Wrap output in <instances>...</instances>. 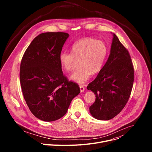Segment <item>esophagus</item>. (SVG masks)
Instances as JSON below:
<instances>
[{
	"label": "esophagus",
	"mask_w": 152,
	"mask_h": 152,
	"mask_svg": "<svg viewBox=\"0 0 152 152\" xmlns=\"http://www.w3.org/2000/svg\"><path fill=\"white\" fill-rule=\"evenodd\" d=\"M79 87H80V92H83L84 90H85L84 86L83 85H80Z\"/></svg>",
	"instance_id": "34e87169"
}]
</instances>
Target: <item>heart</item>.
<instances>
[{
    "instance_id": "1",
    "label": "heart",
    "mask_w": 152,
    "mask_h": 152,
    "mask_svg": "<svg viewBox=\"0 0 152 152\" xmlns=\"http://www.w3.org/2000/svg\"><path fill=\"white\" fill-rule=\"evenodd\" d=\"M108 53L106 43L99 39L85 37L76 41L72 47V53L61 52L59 56L62 69L66 72L73 71L79 61L80 68L70 79L78 83H84L91 74L99 73L102 69Z\"/></svg>"
}]
</instances>
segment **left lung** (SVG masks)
Returning a JSON list of instances; mask_svg holds the SVG:
<instances>
[{"instance_id":"1","label":"left lung","mask_w":152,"mask_h":152,"mask_svg":"<svg viewBox=\"0 0 152 152\" xmlns=\"http://www.w3.org/2000/svg\"><path fill=\"white\" fill-rule=\"evenodd\" d=\"M134 80V69L130 54L113 34L110 55L96 78L87 86L96 94L90 107L92 116L108 120L118 115L131 96Z\"/></svg>"}]
</instances>
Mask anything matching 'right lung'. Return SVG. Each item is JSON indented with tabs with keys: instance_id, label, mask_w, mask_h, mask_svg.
Returning a JSON list of instances; mask_svg holds the SVG:
<instances>
[{
	"instance_id": "right-lung-1",
	"label": "right lung",
	"mask_w": 152,
	"mask_h": 152,
	"mask_svg": "<svg viewBox=\"0 0 152 152\" xmlns=\"http://www.w3.org/2000/svg\"><path fill=\"white\" fill-rule=\"evenodd\" d=\"M69 35L46 32L36 37L26 50L20 67L25 100L38 119L53 121L66 114L79 86L63 74L59 56Z\"/></svg>"
}]
</instances>
